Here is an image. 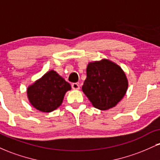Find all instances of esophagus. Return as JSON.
<instances>
[{
	"label": "esophagus",
	"instance_id": "1",
	"mask_svg": "<svg viewBox=\"0 0 160 160\" xmlns=\"http://www.w3.org/2000/svg\"><path fill=\"white\" fill-rule=\"evenodd\" d=\"M71 87L73 89H80V85L78 82H74V83L71 84Z\"/></svg>",
	"mask_w": 160,
	"mask_h": 160
}]
</instances>
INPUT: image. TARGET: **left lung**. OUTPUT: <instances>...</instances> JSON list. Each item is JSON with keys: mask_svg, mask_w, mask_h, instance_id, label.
<instances>
[{"mask_svg": "<svg viewBox=\"0 0 160 160\" xmlns=\"http://www.w3.org/2000/svg\"><path fill=\"white\" fill-rule=\"evenodd\" d=\"M128 88L126 74L109 60L90 62L86 68L82 92L95 108L108 110L123 98Z\"/></svg>", "mask_w": 160, "mask_h": 160, "instance_id": "1", "label": "left lung"}]
</instances>
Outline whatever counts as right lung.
I'll list each match as a JSON object with an SVG mask.
<instances>
[{"label":"right lung","mask_w":160,"mask_h":160,"mask_svg":"<svg viewBox=\"0 0 160 160\" xmlns=\"http://www.w3.org/2000/svg\"><path fill=\"white\" fill-rule=\"evenodd\" d=\"M71 89V85L56 71H49L29 86L27 92L36 109L48 113L61 105L65 92Z\"/></svg>","instance_id":"add662e5"}]
</instances>
